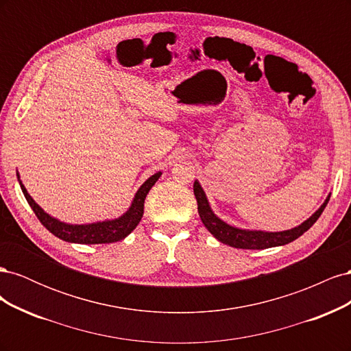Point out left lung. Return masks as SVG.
Wrapping results in <instances>:
<instances>
[{"mask_svg": "<svg viewBox=\"0 0 351 351\" xmlns=\"http://www.w3.org/2000/svg\"><path fill=\"white\" fill-rule=\"evenodd\" d=\"M193 192L197 200L199 217L202 222H204V226L217 240L236 249H268L275 246H284L287 243H291L293 240L299 239L303 232H306L315 224L317 218L321 217L329 200V195H328L322 206L299 227H294L291 230H285V231H278V232H268V231H258V230H241L227 224V222L219 219L214 212H212L206 195L204 192V189L200 187L199 182H195Z\"/></svg>", "mask_w": 351, "mask_h": 351, "instance_id": "obj_1", "label": "left lung"}]
</instances>
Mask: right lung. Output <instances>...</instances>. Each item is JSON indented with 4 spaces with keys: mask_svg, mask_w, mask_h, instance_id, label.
Listing matches in <instances>:
<instances>
[{
    "mask_svg": "<svg viewBox=\"0 0 351 351\" xmlns=\"http://www.w3.org/2000/svg\"><path fill=\"white\" fill-rule=\"evenodd\" d=\"M161 171H158L152 177H149L146 182L137 190L134 195V199L129 210L123 214L121 217L115 219H107V221H99L93 222V224H66V222H61L56 219L54 217L48 215L47 212L42 209L36 202L32 199V196L27 193L26 187L22 184L19 180L20 187H22V192L27 200L30 208L34 209L35 215L42 222L48 231H51L56 237L69 241V243H79V244H102V243H115L125 239L130 232L139 224L142 217H143V205L146 195L149 193L152 186L158 182V178L161 177ZM17 178L19 173H17Z\"/></svg>",
    "mask_w": 351,
    "mask_h": 351,
    "instance_id": "obj_1",
    "label": "right lung"
}]
</instances>
